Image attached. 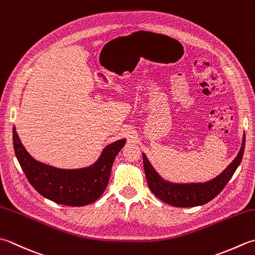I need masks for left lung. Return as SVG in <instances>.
<instances>
[{
    "instance_id": "8db88e82",
    "label": "left lung",
    "mask_w": 255,
    "mask_h": 255,
    "mask_svg": "<svg viewBox=\"0 0 255 255\" xmlns=\"http://www.w3.org/2000/svg\"><path fill=\"white\" fill-rule=\"evenodd\" d=\"M244 147H246V134L243 136L242 147L236 159L229 164V167L217 178L204 183H186L178 184L164 181L148 161L147 157L142 153L143 168L146 173L147 183L151 192L161 201L178 208H190L206 204L220 193L229 180L236 172L239 164L241 163Z\"/></svg>"
}]
</instances>
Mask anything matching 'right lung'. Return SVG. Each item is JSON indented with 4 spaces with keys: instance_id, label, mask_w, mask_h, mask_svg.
Masks as SVG:
<instances>
[{
    "instance_id": "right-lung-1",
    "label": "right lung",
    "mask_w": 255,
    "mask_h": 255,
    "mask_svg": "<svg viewBox=\"0 0 255 255\" xmlns=\"http://www.w3.org/2000/svg\"><path fill=\"white\" fill-rule=\"evenodd\" d=\"M125 143L126 140L121 139L109 144L92 167L65 170L33 159L13 127L14 151L27 180L43 197L64 206H87L102 196L108 184L115 158Z\"/></svg>"
}]
</instances>
